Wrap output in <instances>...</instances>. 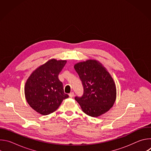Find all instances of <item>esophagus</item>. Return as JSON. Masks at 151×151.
Segmentation results:
<instances>
[{
  "label": "esophagus",
  "instance_id": "34e87169",
  "mask_svg": "<svg viewBox=\"0 0 151 151\" xmlns=\"http://www.w3.org/2000/svg\"><path fill=\"white\" fill-rule=\"evenodd\" d=\"M69 96L70 97H73L74 96V93L73 92H71L70 93H69Z\"/></svg>",
  "mask_w": 151,
  "mask_h": 151
}]
</instances>
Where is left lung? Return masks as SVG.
<instances>
[{"mask_svg": "<svg viewBox=\"0 0 151 151\" xmlns=\"http://www.w3.org/2000/svg\"><path fill=\"white\" fill-rule=\"evenodd\" d=\"M74 68L83 88L82 96L75 97L82 111L92 117L108 111L116 95L115 85L110 74L96 60L79 63Z\"/></svg>", "mask_w": 151, "mask_h": 151, "instance_id": "1", "label": "left lung"}]
</instances>
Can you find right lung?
<instances>
[{
  "label": "right lung",
  "mask_w": 151,
  "mask_h": 151,
  "mask_svg": "<svg viewBox=\"0 0 151 151\" xmlns=\"http://www.w3.org/2000/svg\"><path fill=\"white\" fill-rule=\"evenodd\" d=\"M66 63V60L52 59L35 70L28 78L24 90L26 99L37 112L49 115L69 97L64 93L63 83L58 79Z\"/></svg>",
  "instance_id": "right-lung-1"
}]
</instances>
